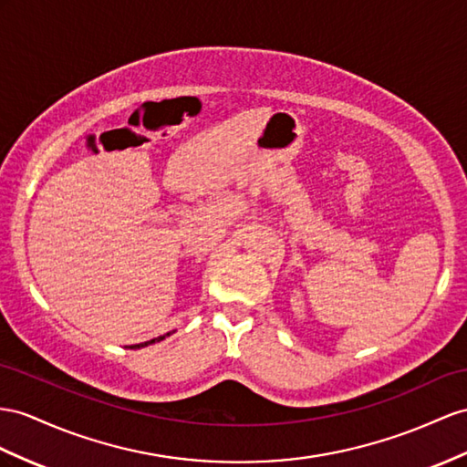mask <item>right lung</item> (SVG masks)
<instances>
[{
	"label": "right lung",
	"mask_w": 467,
	"mask_h": 467,
	"mask_svg": "<svg viewBox=\"0 0 467 467\" xmlns=\"http://www.w3.org/2000/svg\"><path fill=\"white\" fill-rule=\"evenodd\" d=\"M167 336H170V333H165V336H160V337H155V339H150V341H146V343H138V345H130V349H140V348H146V345H151V343H158V341H161V339H165Z\"/></svg>",
	"instance_id": "obj_1"
}]
</instances>
